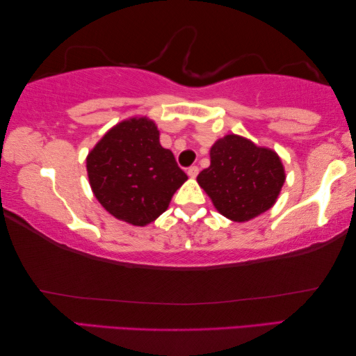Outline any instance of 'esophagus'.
<instances>
[{
    "mask_svg": "<svg viewBox=\"0 0 356 356\" xmlns=\"http://www.w3.org/2000/svg\"><path fill=\"white\" fill-rule=\"evenodd\" d=\"M188 175H189L191 178H195L197 175H199V167H197V165L189 167V168H188Z\"/></svg>",
    "mask_w": 356,
    "mask_h": 356,
    "instance_id": "34e87169",
    "label": "esophagus"
}]
</instances>
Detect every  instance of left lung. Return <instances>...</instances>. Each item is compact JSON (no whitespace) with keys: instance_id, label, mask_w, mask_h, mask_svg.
<instances>
[{"instance_id":"8db88e82","label":"left lung","mask_w":356,"mask_h":356,"mask_svg":"<svg viewBox=\"0 0 356 356\" xmlns=\"http://www.w3.org/2000/svg\"><path fill=\"white\" fill-rule=\"evenodd\" d=\"M208 168L197 183L214 208L233 222H248L275 205L285 183L282 161L275 149L227 134L209 149Z\"/></svg>"}]
</instances>
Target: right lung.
I'll list each match as a JSON object with an SVG mask.
<instances>
[{"instance_id":"right-lung-1","label":"right lung","mask_w":356,"mask_h":356,"mask_svg":"<svg viewBox=\"0 0 356 356\" xmlns=\"http://www.w3.org/2000/svg\"><path fill=\"white\" fill-rule=\"evenodd\" d=\"M86 172L97 202L137 227L159 218L188 179L148 116H132L104 134L86 156Z\"/></svg>"}]
</instances>
